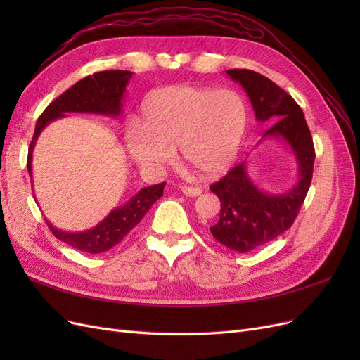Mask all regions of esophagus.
Masks as SVG:
<instances>
[{
    "mask_svg": "<svg viewBox=\"0 0 360 360\" xmlns=\"http://www.w3.org/2000/svg\"><path fill=\"white\" fill-rule=\"evenodd\" d=\"M181 192L184 195H188V197H198V195H201L202 189L198 186H181Z\"/></svg>",
    "mask_w": 360,
    "mask_h": 360,
    "instance_id": "34e87169",
    "label": "esophagus"
}]
</instances>
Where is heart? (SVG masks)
<instances>
[{
	"mask_svg": "<svg viewBox=\"0 0 360 360\" xmlns=\"http://www.w3.org/2000/svg\"><path fill=\"white\" fill-rule=\"evenodd\" d=\"M248 127L240 94L207 86L172 85L151 93L141 108V127L130 126V155L148 171H160L176 160L205 177L224 174L237 159Z\"/></svg>",
	"mask_w": 360,
	"mask_h": 360,
	"instance_id": "b5f03b06",
	"label": "heart"
}]
</instances>
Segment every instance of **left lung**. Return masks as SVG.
I'll return each instance as SVG.
<instances>
[{
	"label": "left lung",
	"instance_id": "obj_1",
	"mask_svg": "<svg viewBox=\"0 0 360 360\" xmlns=\"http://www.w3.org/2000/svg\"><path fill=\"white\" fill-rule=\"evenodd\" d=\"M226 75L243 86L258 122L274 123L263 136L284 138L299 163L297 183L285 193L259 191L248 176L245 162L210 186L221 201L212 236L234 252L245 254L275 240L296 221L311 186L315 148L300 106L285 90L254 70L231 69Z\"/></svg>",
	"mask_w": 360,
	"mask_h": 360
}]
</instances>
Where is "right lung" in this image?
Here are the masks:
<instances>
[{"label": "right lung", "mask_w": 360, "mask_h": 360, "mask_svg": "<svg viewBox=\"0 0 360 360\" xmlns=\"http://www.w3.org/2000/svg\"><path fill=\"white\" fill-rule=\"evenodd\" d=\"M130 78H132V72L127 70L97 72L91 76H85L84 79L76 82L68 91H64L56 101L51 102L37 120L34 135H32L28 148L27 168L30 177L31 153L43 127L52 122V120L63 117L66 112H96L115 117L120 115V112H122L123 93ZM165 184L167 183L163 181L141 189L132 200H129L123 207L112 210L99 225H96L89 231L66 233L57 230L49 222L46 224L51 233L58 240L86 254H102L122 242L132 231V228L141 222V219L150 210V207L163 195Z\"/></svg>", "instance_id": "obj_1"}]
</instances>
